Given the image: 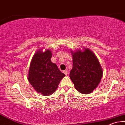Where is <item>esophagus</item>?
I'll list each match as a JSON object with an SVG mask.
<instances>
[{
  "instance_id": "esophagus-1",
  "label": "esophagus",
  "mask_w": 125,
  "mask_h": 125,
  "mask_svg": "<svg viewBox=\"0 0 125 125\" xmlns=\"http://www.w3.org/2000/svg\"><path fill=\"white\" fill-rule=\"evenodd\" d=\"M63 73L64 74H66V75H67V74H68V72L67 70H64V71H63Z\"/></svg>"
}]
</instances>
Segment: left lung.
Instances as JSON below:
<instances>
[{
	"instance_id": "8db88e82",
	"label": "left lung",
	"mask_w": 125,
	"mask_h": 125,
	"mask_svg": "<svg viewBox=\"0 0 125 125\" xmlns=\"http://www.w3.org/2000/svg\"><path fill=\"white\" fill-rule=\"evenodd\" d=\"M73 69L70 78L77 91L83 94L94 91L103 75L101 66L96 56L89 50L73 52Z\"/></svg>"
}]
</instances>
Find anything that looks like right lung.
Instances as JSON below:
<instances>
[{"mask_svg": "<svg viewBox=\"0 0 125 125\" xmlns=\"http://www.w3.org/2000/svg\"><path fill=\"white\" fill-rule=\"evenodd\" d=\"M50 50L44 52L37 51L31 60L28 80L38 93L44 96L51 95L57 89L61 80L65 76L51 61Z\"/></svg>", "mask_w": 125, "mask_h": 125, "instance_id": "1", "label": "right lung"}]
</instances>
